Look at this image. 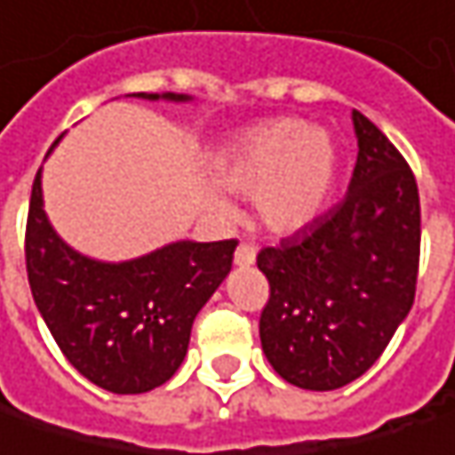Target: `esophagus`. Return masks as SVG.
<instances>
[{
  "label": "esophagus",
  "instance_id": "34e87169",
  "mask_svg": "<svg viewBox=\"0 0 455 455\" xmlns=\"http://www.w3.org/2000/svg\"><path fill=\"white\" fill-rule=\"evenodd\" d=\"M254 257H257V247L250 244V242H242V244L236 247V252H234V262H236L239 267H250L254 262Z\"/></svg>",
  "mask_w": 455,
  "mask_h": 455
}]
</instances>
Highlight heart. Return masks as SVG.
I'll return each instance as SVG.
<instances>
[{"mask_svg":"<svg viewBox=\"0 0 455 455\" xmlns=\"http://www.w3.org/2000/svg\"><path fill=\"white\" fill-rule=\"evenodd\" d=\"M334 147L330 136L307 123L281 118L236 136L216 162V182L236 196H254L259 221L273 231H296L322 211L332 190ZM216 213L228 205L208 193Z\"/></svg>","mask_w":455,"mask_h":455,"instance_id":"heart-1","label":"heart"}]
</instances>
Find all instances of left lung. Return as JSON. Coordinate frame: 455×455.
<instances>
[{"label": "left lung", "mask_w": 455, "mask_h": 455, "mask_svg": "<svg viewBox=\"0 0 455 455\" xmlns=\"http://www.w3.org/2000/svg\"><path fill=\"white\" fill-rule=\"evenodd\" d=\"M358 162L347 196L257 267L270 283L259 339L275 373L311 391L345 387L381 358L410 314L419 270V193L407 159L353 110Z\"/></svg>", "instance_id": "1"}]
</instances>
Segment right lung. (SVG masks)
I'll return each instance as SVG.
<instances>
[{
  "label": "right lung",
  "instance_id": "1",
  "mask_svg": "<svg viewBox=\"0 0 455 455\" xmlns=\"http://www.w3.org/2000/svg\"><path fill=\"white\" fill-rule=\"evenodd\" d=\"M234 250L236 239L177 242L121 265L94 262L56 236L43 213L41 170L33 180L25 267L36 307L67 361L105 391L144 394L172 379Z\"/></svg>",
  "mask_w": 455,
  "mask_h": 455
}]
</instances>
